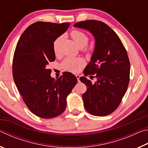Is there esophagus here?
<instances>
[{
    "label": "esophagus",
    "instance_id": "obj_1",
    "mask_svg": "<svg viewBox=\"0 0 148 148\" xmlns=\"http://www.w3.org/2000/svg\"><path fill=\"white\" fill-rule=\"evenodd\" d=\"M76 78H77V82H79L80 81H79V77H80V76H79V75H78V74H77V75H76Z\"/></svg>",
    "mask_w": 148,
    "mask_h": 148
}]
</instances>
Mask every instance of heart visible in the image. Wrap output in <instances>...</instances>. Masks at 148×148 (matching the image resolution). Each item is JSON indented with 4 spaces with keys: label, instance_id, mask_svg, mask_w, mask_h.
Wrapping results in <instances>:
<instances>
[{
    "label": "heart",
    "instance_id": "obj_1",
    "mask_svg": "<svg viewBox=\"0 0 148 148\" xmlns=\"http://www.w3.org/2000/svg\"><path fill=\"white\" fill-rule=\"evenodd\" d=\"M71 36L77 47L79 48H82L86 52H90L91 51V48L86 46L89 42V36L85 32L78 31V30H74L71 32ZM61 40L62 36H59L53 42V51L56 55L59 53V47L60 44H61ZM83 59L79 58V57H77V58L66 57L61 63L62 69L67 71L72 72H78L83 66Z\"/></svg>",
    "mask_w": 148,
    "mask_h": 148
}]
</instances>
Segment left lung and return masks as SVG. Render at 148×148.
<instances>
[{
    "label": "left lung",
    "mask_w": 148,
    "mask_h": 148,
    "mask_svg": "<svg viewBox=\"0 0 148 148\" xmlns=\"http://www.w3.org/2000/svg\"><path fill=\"white\" fill-rule=\"evenodd\" d=\"M93 35L95 47L91 61L85 68V76L79 78L87 86L82 95L85 108L93 116L112 114L121 103L130 80V62L123 44L117 34L106 23L86 20L74 25ZM95 77L92 84L86 76Z\"/></svg>",
    "instance_id": "obj_1"
}]
</instances>
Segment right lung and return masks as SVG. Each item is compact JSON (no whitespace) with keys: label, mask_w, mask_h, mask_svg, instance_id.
Masks as SVG:
<instances>
[{"label":"right lung","mask_w":148,"mask_h":148,"mask_svg":"<svg viewBox=\"0 0 148 148\" xmlns=\"http://www.w3.org/2000/svg\"><path fill=\"white\" fill-rule=\"evenodd\" d=\"M69 23L38 21L27 27L15 50L12 73L25 103L41 118H53L63 113L66 97L77 84L73 74L65 72L57 79L47 69L56 60L53 42L66 31Z\"/></svg>","instance_id":"right-lung-1"}]
</instances>
